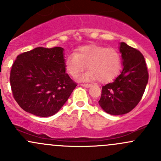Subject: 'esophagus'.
I'll use <instances>...</instances> for the list:
<instances>
[{
  "mask_svg": "<svg viewBox=\"0 0 161 161\" xmlns=\"http://www.w3.org/2000/svg\"><path fill=\"white\" fill-rule=\"evenodd\" d=\"M81 86H84V87H86V88H89V87H90L91 86V85L90 84H88V83H86V84H81Z\"/></svg>",
  "mask_w": 161,
  "mask_h": 161,
  "instance_id": "obj_1",
  "label": "esophagus"
}]
</instances>
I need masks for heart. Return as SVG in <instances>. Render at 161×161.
Here are the masks:
<instances>
[{
  "label": "heart",
  "instance_id": "obj_1",
  "mask_svg": "<svg viewBox=\"0 0 161 161\" xmlns=\"http://www.w3.org/2000/svg\"><path fill=\"white\" fill-rule=\"evenodd\" d=\"M121 55L117 50L91 44L81 47L75 54L69 55L65 61V69L75 77L86 66L89 71L78 78L79 81L97 79L104 83L114 79L121 69Z\"/></svg>",
  "mask_w": 161,
  "mask_h": 161
}]
</instances>
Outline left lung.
I'll return each mask as SVG.
<instances>
[{
    "label": "left lung",
    "instance_id": "left-lung-1",
    "mask_svg": "<svg viewBox=\"0 0 161 161\" xmlns=\"http://www.w3.org/2000/svg\"><path fill=\"white\" fill-rule=\"evenodd\" d=\"M123 69L114 82L102 86L99 104L111 115L127 114L139 103L149 79L145 58L139 50L120 43Z\"/></svg>",
    "mask_w": 161,
    "mask_h": 161
}]
</instances>
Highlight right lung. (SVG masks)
Masks as SVG:
<instances>
[{
	"instance_id": "add662e5",
	"label": "right lung",
	"mask_w": 161,
	"mask_h": 161,
	"mask_svg": "<svg viewBox=\"0 0 161 161\" xmlns=\"http://www.w3.org/2000/svg\"><path fill=\"white\" fill-rule=\"evenodd\" d=\"M64 49L36 47L18 55L10 83L13 97L25 111L50 117L62 108L77 84L65 72Z\"/></svg>"
}]
</instances>
